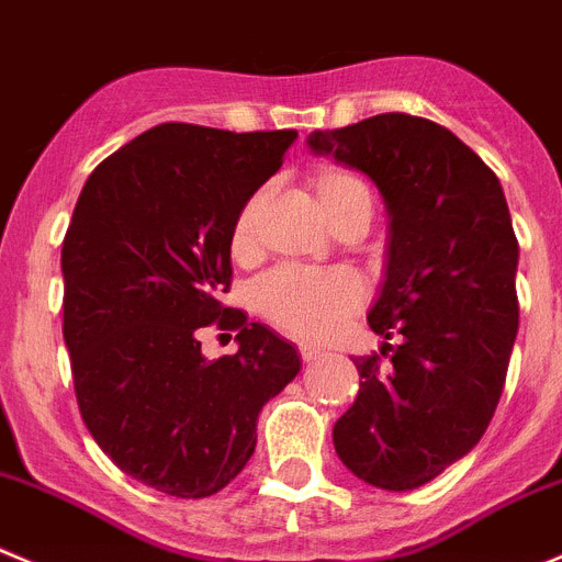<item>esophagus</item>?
Returning <instances> with one entry per match:
<instances>
[{
  "instance_id": "obj_1",
  "label": "esophagus",
  "mask_w": 562,
  "mask_h": 562,
  "mask_svg": "<svg viewBox=\"0 0 562 562\" xmlns=\"http://www.w3.org/2000/svg\"><path fill=\"white\" fill-rule=\"evenodd\" d=\"M297 352H301V358L303 361H317L319 356H323V350H319L317 345H308V341H303V345H297Z\"/></svg>"
}]
</instances>
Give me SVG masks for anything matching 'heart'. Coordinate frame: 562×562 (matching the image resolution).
Wrapping results in <instances>:
<instances>
[{"label":"heart","mask_w":562,"mask_h":562,"mask_svg":"<svg viewBox=\"0 0 562 562\" xmlns=\"http://www.w3.org/2000/svg\"><path fill=\"white\" fill-rule=\"evenodd\" d=\"M312 195L325 221L339 232L350 223L370 226L375 215V195L361 176L345 168L314 170ZM265 192H254L237 212L228 237L234 259H250L259 250V215ZM364 281L350 270H297L281 267L261 278L254 290L256 312L301 339H325L364 303Z\"/></svg>","instance_id":"obj_1"}]
</instances>
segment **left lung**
Listing matches in <instances>:
<instances>
[{
	"instance_id": "1",
	"label": "left lung",
	"mask_w": 562,
	"mask_h": 562,
	"mask_svg": "<svg viewBox=\"0 0 562 562\" xmlns=\"http://www.w3.org/2000/svg\"><path fill=\"white\" fill-rule=\"evenodd\" d=\"M308 148L370 176L392 217L367 323L398 345L352 361L361 386L334 425L336 456L375 488H419L477 445L505 389L518 330L505 192L467 143L405 112L314 132Z\"/></svg>"
}]
</instances>
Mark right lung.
Wrapping results in <instances>:
<instances>
[{
	"instance_id": "1",
	"label": "right lung",
	"mask_w": 562,
	"mask_h": 562,
	"mask_svg": "<svg viewBox=\"0 0 562 562\" xmlns=\"http://www.w3.org/2000/svg\"><path fill=\"white\" fill-rule=\"evenodd\" d=\"M295 137L159 124L110 154L74 206L63 339L79 414L121 472L168 496L226 488L261 405L301 372L290 341L221 303L234 217ZM210 324L238 330L234 357L203 358Z\"/></svg>"
}]
</instances>
